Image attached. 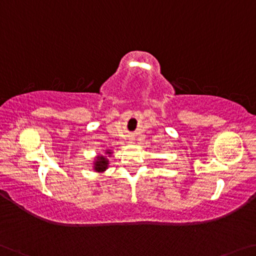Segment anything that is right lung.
<instances>
[{"instance_id": "add662e5", "label": "right lung", "mask_w": 256, "mask_h": 256, "mask_svg": "<svg viewBox=\"0 0 256 256\" xmlns=\"http://www.w3.org/2000/svg\"><path fill=\"white\" fill-rule=\"evenodd\" d=\"M112 150L110 149H107L106 152H104V155H98L94 158V162H93V170H94L96 172L98 173H102L106 171L108 168V165H109V160L108 158L112 156ZM108 154V156L106 155Z\"/></svg>"}]
</instances>
